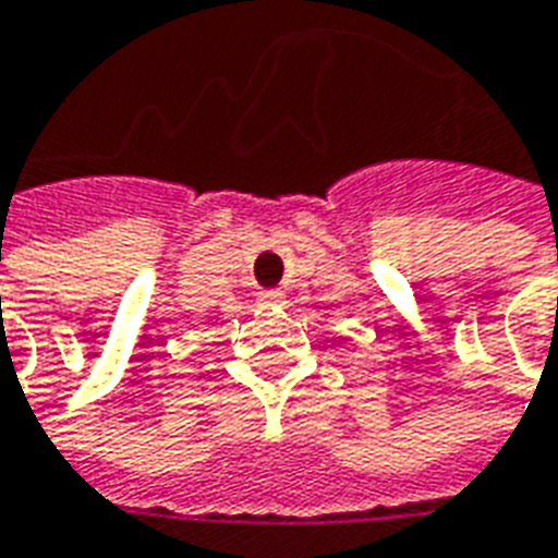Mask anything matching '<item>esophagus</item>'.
I'll list each match as a JSON object with an SVG mask.
<instances>
[{
  "label": "esophagus",
  "instance_id": "34e87169",
  "mask_svg": "<svg viewBox=\"0 0 558 558\" xmlns=\"http://www.w3.org/2000/svg\"><path fill=\"white\" fill-rule=\"evenodd\" d=\"M258 302L265 305V308H276V305H282V293L279 291H265L258 296Z\"/></svg>",
  "mask_w": 558,
  "mask_h": 558
}]
</instances>
